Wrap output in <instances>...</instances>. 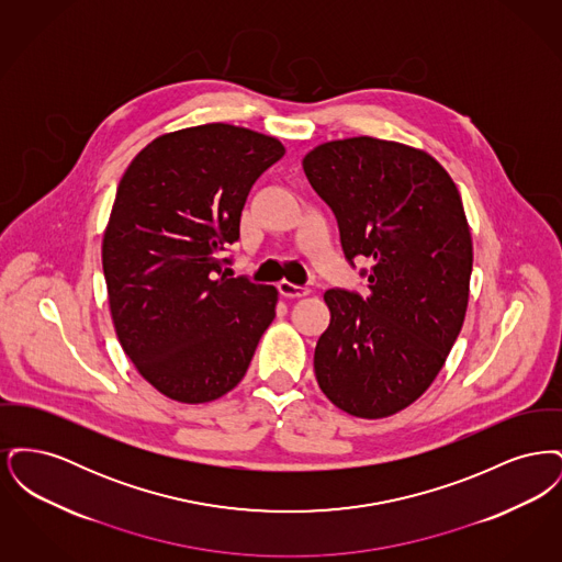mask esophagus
<instances>
[{
    "instance_id": "esophagus-1",
    "label": "esophagus",
    "mask_w": 562,
    "mask_h": 562,
    "mask_svg": "<svg viewBox=\"0 0 562 562\" xmlns=\"http://www.w3.org/2000/svg\"><path fill=\"white\" fill-rule=\"evenodd\" d=\"M278 291H280V294H284L286 299H301V296H307V294H310L307 286H296V284L286 282V280L278 284Z\"/></svg>"
}]
</instances>
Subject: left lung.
I'll list each match as a JSON object with an SVG mask.
<instances>
[{
	"label": "left lung",
	"mask_w": 562,
	"mask_h": 562,
	"mask_svg": "<svg viewBox=\"0 0 562 562\" xmlns=\"http://www.w3.org/2000/svg\"><path fill=\"white\" fill-rule=\"evenodd\" d=\"M303 170L337 216L349 263L373 261L367 296L324 293L318 385L353 417H390L428 390L463 326L474 255L461 195L429 154L373 136L322 143Z\"/></svg>",
	"instance_id": "1"
}]
</instances>
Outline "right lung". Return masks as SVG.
Returning a JSON list of instances; mask_svg holds the SVG:
<instances>
[{"mask_svg":"<svg viewBox=\"0 0 562 562\" xmlns=\"http://www.w3.org/2000/svg\"><path fill=\"white\" fill-rule=\"evenodd\" d=\"M284 145L232 124L161 134L126 168L103 236L109 310L120 346L166 398L232 392L273 316L278 291L229 278L221 252Z\"/></svg>","mask_w":562,"mask_h":562,"instance_id":"1","label":"right lung"}]
</instances>
